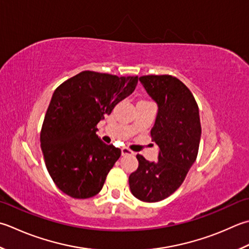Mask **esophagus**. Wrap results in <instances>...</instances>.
I'll list each match as a JSON object with an SVG mask.
<instances>
[{
	"label": "esophagus",
	"instance_id": "obj_1",
	"mask_svg": "<svg viewBox=\"0 0 249 249\" xmlns=\"http://www.w3.org/2000/svg\"><path fill=\"white\" fill-rule=\"evenodd\" d=\"M134 154V152L131 150H129L128 148H122V155H133Z\"/></svg>",
	"mask_w": 249,
	"mask_h": 249
}]
</instances>
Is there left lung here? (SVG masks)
Segmentation results:
<instances>
[{
    "label": "left lung",
    "instance_id": "8db88e82",
    "mask_svg": "<svg viewBox=\"0 0 249 249\" xmlns=\"http://www.w3.org/2000/svg\"><path fill=\"white\" fill-rule=\"evenodd\" d=\"M139 81L158 105L151 137L160 151L157 162L137 154L138 168L128 181L135 197L153 203L168 197L182 184L196 160L202 128L196 101L177 77L143 75Z\"/></svg>",
    "mask_w": 249,
    "mask_h": 249
}]
</instances>
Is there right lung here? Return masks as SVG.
<instances>
[{
    "mask_svg": "<svg viewBox=\"0 0 249 249\" xmlns=\"http://www.w3.org/2000/svg\"><path fill=\"white\" fill-rule=\"evenodd\" d=\"M138 76L83 71L53 91L40 141L53 181L74 198L95 196L121 150L96 135L97 124L137 86Z\"/></svg>",
    "mask_w": 249,
    "mask_h": 249,
    "instance_id": "1",
    "label": "right lung"
}]
</instances>
